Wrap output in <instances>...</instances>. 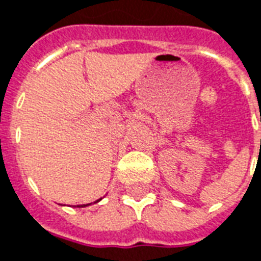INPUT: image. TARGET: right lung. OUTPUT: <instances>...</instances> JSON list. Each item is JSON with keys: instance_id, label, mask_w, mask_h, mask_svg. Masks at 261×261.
Listing matches in <instances>:
<instances>
[{"instance_id": "1", "label": "right lung", "mask_w": 261, "mask_h": 261, "mask_svg": "<svg viewBox=\"0 0 261 261\" xmlns=\"http://www.w3.org/2000/svg\"><path fill=\"white\" fill-rule=\"evenodd\" d=\"M101 199V198H100ZM97 201H99V199H97ZM97 201H96V202H97ZM88 205H91V203H86V205H81V206H78V207H84V206H88Z\"/></svg>"}]
</instances>
